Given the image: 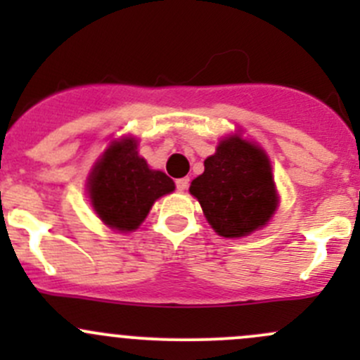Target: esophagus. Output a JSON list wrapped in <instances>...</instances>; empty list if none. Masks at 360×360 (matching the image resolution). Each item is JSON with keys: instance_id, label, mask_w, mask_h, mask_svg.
<instances>
[{"instance_id": "obj_1", "label": "esophagus", "mask_w": 360, "mask_h": 360, "mask_svg": "<svg viewBox=\"0 0 360 360\" xmlns=\"http://www.w3.org/2000/svg\"><path fill=\"white\" fill-rule=\"evenodd\" d=\"M188 184H190V179H188V177H181V179L176 181V186L179 191L188 190Z\"/></svg>"}]
</instances>
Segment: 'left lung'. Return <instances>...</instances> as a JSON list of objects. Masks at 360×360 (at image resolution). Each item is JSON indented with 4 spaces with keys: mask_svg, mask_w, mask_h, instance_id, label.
I'll list each match as a JSON object with an SVG mask.
<instances>
[{
    "mask_svg": "<svg viewBox=\"0 0 360 360\" xmlns=\"http://www.w3.org/2000/svg\"><path fill=\"white\" fill-rule=\"evenodd\" d=\"M203 167V174L191 181L190 193L217 235L248 237L271 219L278 195L270 160L257 144L233 134L217 144Z\"/></svg>",
    "mask_w": 360,
    "mask_h": 360,
    "instance_id": "obj_1",
    "label": "left lung"
}]
</instances>
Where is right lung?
Listing matches in <instances>:
<instances>
[{
  "mask_svg": "<svg viewBox=\"0 0 360 360\" xmlns=\"http://www.w3.org/2000/svg\"><path fill=\"white\" fill-rule=\"evenodd\" d=\"M89 197L104 224L118 231H134L146 219L160 197L176 184L162 170L148 167L137 153L134 137L112 141L89 176Z\"/></svg>",
  "mask_w": 360,
  "mask_h": 360,
  "instance_id": "obj_1",
  "label": "right lung"
}]
</instances>
